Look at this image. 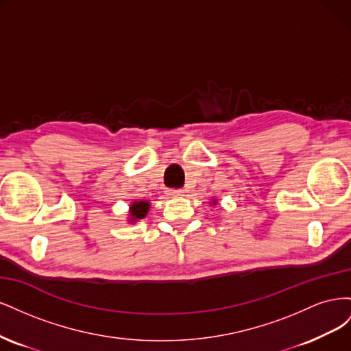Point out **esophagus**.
I'll return each instance as SVG.
<instances>
[{
	"label": "esophagus",
	"mask_w": 351,
	"mask_h": 351,
	"mask_svg": "<svg viewBox=\"0 0 351 351\" xmlns=\"http://www.w3.org/2000/svg\"><path fill=\"white\" fill-rule=\"evenodd\" d=\"M182 193H183V190H176V189L168 190V196H173V197H176V196H182Z\"/></svg>",
	"instance_id": "obj_1"
}]
</instances>
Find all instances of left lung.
Here are the masks:
<instances>
[{
	"mask_svg": "<svg viewBox=\"0 0 351 351\" xmlns=\"http://www.w3.org/2000/svg\"><path fill=\"white\" fill-rule=\"evenodd\" d=\"M215 204H217V200H214V205H215Z\"/></svg>",
	"mask_w": 351,
	"mask_h": 351,
	"instance_id": "obj_1",
	"label": "left lung"
}]
</instances>
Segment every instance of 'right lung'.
<instances>
[{
    "mask_svg": "<svg viewBox=\"0 0 351 351\" xmlns=\"http://www.w3.org/2000/svg\"><path fill=\"white\" fill-rule=\"evenodd\" d=\"M149 202L147 200H139V202H133L130 205V221L134 222L137 219H142L146 217L147 210H149Z\"/></svg>",
    "mask_w": 351,
    "mask_h": 351,
    "instance_id": "right-lung-1",
    "label": "right lung"
}]
</instances>
